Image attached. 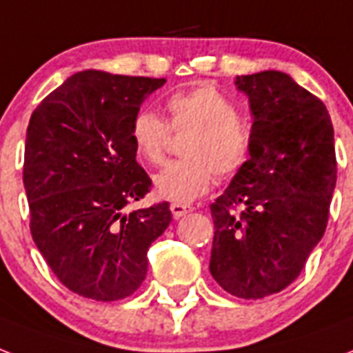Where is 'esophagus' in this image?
Instances as JSON below:
<instances>
[{
  "instance_id": "1",
  "label": "esophagus",
  "mask_w": 353,
  "mask_h": 353,
  "mask_svg": "<svg viewBox=\"0 0 353 353\" xmlns=\"http://www.w3.org/2000/svg\"><path fill=\"white\" fill-rule=\"evenodd\" d=\"M171 214H173L174 219H180V217H184L185 214H190L191 212V208L190 206H185V204H179V202H173L171 204Z\"/></svg>"
}]
</instances>
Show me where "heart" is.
Instances as JSON below:
<instances>
[{"instance_id": "heart-1", "label": "heart", "mask_w": 353, "mask_h": 353, "mask_svg": "<svg viewBox=\"0 0 353 353\" xmlns=\"http://www.w3.org/2000/svg\"><path fill=\"white\" fill-rule=\"evenodd\" d=\"M173 130H190L182 145L185 158L154 176V191L171 202H191L210 190L214 173L219 179L237 174L250 158V128L237 117V108L212 86L176 92L168 99ZM134 149L145 162L165 160L169 128L151 110L136 114L130 127Z\"/></svg>"}]
</instances>
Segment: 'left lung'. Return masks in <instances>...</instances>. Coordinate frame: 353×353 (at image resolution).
<instances>
[{
	"label": "left lung",
	"mask_w": 353,
	"mask_h": 353,
	"mask_svg": "<svg viewBox=\"0 0 353 353\" xmlns=\"http://www.w3.org/2000/svg\"><path fill=\"white\" fill-rule=\"evenodd\" d=\"M248 97L247 165L210 206V272L226 293L263 299L293 283L324 236L337 162L326 106L288 73L236 77Z\"/></svg>",
	"instance_id": "left-lung-1"
}]
</instances>
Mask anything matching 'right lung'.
<instances>
[{
	"label": "right lung",
	"instance_id": "1",
	"mask_svg": "<svg viewBox=\"0 0 353 353\" xmlns=\"http://www.w3.org/2000/svg\"><path fill=\"white\" fill-rule=\"evenodd\" d=\"M165 79L86 70L32 112L23 185L38 250L84 299H127L147 276V250L171 223L169 202L127 206L151 191L136 162L132 119Z\"/></svg>",
	"mask_w": 353,
	"mask_h": 353
}]
</instances>
